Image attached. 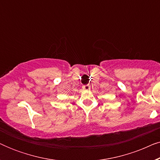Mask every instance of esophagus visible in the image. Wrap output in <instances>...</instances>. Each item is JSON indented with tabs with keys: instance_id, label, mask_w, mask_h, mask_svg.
Instances as JSON below:
<instances>
[{
	"instance_id": "1",
	"label": "esophagus",
	"mask_w": 160,
	"mask_h": 160,
	"mask_svg": "<svg viewBox=\"0 0 160 160\" xmlns=\"http://www.w3.org/2000/svg\"><path fill=\"white\" fill-rule=\"evenodd\" d=\"M90 89H91V86L89 84L84 86V89H85V90H90Z\"/></svg>"
}]
</instances>
